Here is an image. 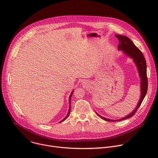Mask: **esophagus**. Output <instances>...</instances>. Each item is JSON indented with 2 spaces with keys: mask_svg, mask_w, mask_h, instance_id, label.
Instances as JSON below:
<instances>
[{
  "mask_svg": "<svg viewBox=\"0 0 158 158\" xmlns=\"http://www.w3.org/2000/svg\"><path fill=\"white\" fill-rule=\"evenodd\" d=\"M84 83H85V82H84Z\"/></svg>",
  "mask_w": 158,
  "mask_h": 158,
  "instance_id": "esophagus-1",
  "label": "esophagus"
}]
</instances>
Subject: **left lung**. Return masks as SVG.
Here are the masks:
<instances>
[{
  "mask_svg": "<svg viewBox=\"0 0 158 158\" xmlns=\"http://www.w3.org/2000/svg\"><path fill=\"white\" fill-rule=\"evenodd\" d=\"M115 36L118 39L119 42L118 45V49L119 51H123V52L126 56L132 59L133 61L134 62L135 64H136L137 66V68L139 73V76L141 78V96L136 109H135L130 114L127 115V116L122 119H120L118 120H112V119H107V118H103L102 116H101L96 112L97 115H98L102 119L106 121H110V122L119 121H122L132 117L135 114V112H136V110L139 107V106H141L148 91L146 62L143 53L136 46H135L134 43L131 41V40L129 37L124 35H116Z\"/></svg>",
  "mask_w": 158,
  "mask_h": 158,
  "instance_id": "obj_1",
  "label": "left lung"
}]
</instances>
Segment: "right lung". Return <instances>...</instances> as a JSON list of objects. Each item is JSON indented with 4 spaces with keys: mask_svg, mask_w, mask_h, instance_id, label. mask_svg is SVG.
<instances>
[{
    "mask_svg": "<svg viewBox=\"0 0 158 158\" xmlns=\"http://www.w3.org/2000/svg\"><path fill=\"white\" fill-rule=\"evenodd\" d=\"M73 92H74V91L71 93V94H70V96H69V111H68V113H67V116L61 121H60L59 123H61V122H62V121H65L67 118V117L69 116V113H70V111H71V96H72V95H73Z\"/></svg>",
    "mask_w": 158,
    "mask_h": 158,
    "instance_id": "add662e5",
    "label": "right lung"
}]
</instances>
